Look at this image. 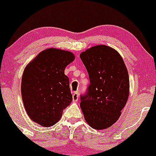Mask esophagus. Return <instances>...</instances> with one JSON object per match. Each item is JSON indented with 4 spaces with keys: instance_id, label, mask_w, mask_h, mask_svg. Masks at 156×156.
<instances>
[{
    "instance_id": "1",
    "label": "esophagus",
    "mask_w": 156,
    "mask_h": 156,
    "mask_svg": "<svg viewBox=\"0 0 156 156\" xmlns=\"http://www.w3.org/2000/svg\"><path fill=\"white\" fill-rule=\"evenodd\" d=\"M78 97H79V93L78 92H74L72 94V100L74 102H76L78 100Z\"/></svg>"
}]
</instances>
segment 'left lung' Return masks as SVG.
Here are the masks:
<instances>
[{
  "label": "left lung",
  "instance_id": "1",
  "mask_svg": "<svg viewBox=\"0 0 156 156\" xmlns=\"http://www.w3.org/2000/svg\"><path fill=\"white\" fill-rule=\"evenodd\" d=\"M89 75L86 94L81 95V106L86 122L97 130L115 123L126 105L129 77L122 56L114 49L97 45L80 54Z\"/></svg>",
  "mask_w": 156,
  "mask_h": 156
}]
</instances>
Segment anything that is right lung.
Masks as SVG:
<instances>
[{"label": "right lung", "mask_w": 156, "mask_h": 156, "mask_svg": "<svg viewBox=\"0 0 156 156\" xmlns=\"http://www.w3.org/2000/svg\"><path fill=\"white\" fill-rule=\"evenodd\" d=\"M75 59L72 53L50 48L41 52L26 67L21 93L25 108L36 123L55 125L72 101L66 67Z\"/></svg>", "instance_id": "right-lung-1"}]
</instances>
